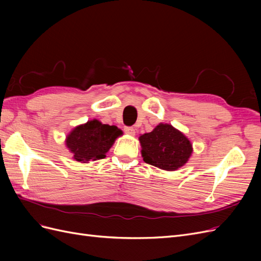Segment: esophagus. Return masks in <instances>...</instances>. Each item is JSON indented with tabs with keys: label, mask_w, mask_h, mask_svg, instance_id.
Listing matches in <instances>:
<instances>
[{
	"label": "esophagus",
	"mask_w": 261,
	"mask_h": 261,
	"mask_svg": "<svg viewBox=\"0 0 261 261\" xmlns=\"http://www.w3.org/2000/svg\"><path fill=\"white\" fill-rule=\"evenodd\" d=\"M124 132L127 134V135H130V136L135 135V128L132 127V126H125Z\"/></svg>",
	"instance_id": "obj_1"
}]
</instances>
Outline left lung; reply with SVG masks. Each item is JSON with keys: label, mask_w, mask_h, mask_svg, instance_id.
Wrapping results in <instances>:
<instances>
[{"label": "left lung", "mask_w": 261, "mask_h": 261, "mask_svg": "<svg viewBox=\"0 0 261 261\" xmlns=\"http://www.w3.org/2000/svg\"><path fill=\"white\" fill-rule=\"evenodd\" d=\"M139 140L144 161L162 170L174 171L183 167L193 152L191 141L169 124H159Z\"/></svg>", "instance_id": "obj_1"}]
</instances>
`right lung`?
<instances>
[{"mask_svg": "<svg viewBox=\"0 0 261 261\" xmlns=\"http://www.w3.org/2000/svg\"><path fill=\"white\" fill-rule=\"evenodd\" d=\"M121 134L122 130L116 126L93 120L74 128L66 138V146L78 162L100 160Z\"/></svg>", "mask_w": 261, "mask_h": 261, "instance_id": "obj_1", "label": "right lung"}]
</instances>
